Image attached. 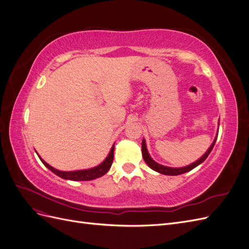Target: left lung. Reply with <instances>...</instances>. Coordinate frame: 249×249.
<instances>
[{"label": "left lung", "instance_id": "8db88e82", "mask_svg": "<svg viewBox=\"0 0 249 249\" xmlns=\"http://www.w3.org/2000/svg\"><path fill=\"white\" fill-rule=\"evenodd\" d=\"M217 136L218 134L216 135V137L212 143V145H211L209 147V149L206 152V154L203 155L200 159H198L196 162H194L190 165H188V166H185V167H179V168H173V167H167V166H164V165H161L159 163H157L156 161H154L152 159V157L149 156L148 152H147V148H146V144H145V140L143 139L142 140V157L143 159H144L145 163L148 165V166L152 168L153 170L159 172V173H162V175H165V176H178V175H182V173H185V172H188L192 170L193 168H195L196 166H198L199 164H201L203 161H205L208 156L210 155V153L212 152V149L215 145V142H216V139H217Z\"/></svg>", "mask_w": 249, "mask_h": 249}]
</instances>
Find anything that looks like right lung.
I'll list each match as a JSON object with an SVG mask.
<instances>
[{"mask_svg": "<svg viewBox=\"0 0 249 249\" xmlns=\"http://www.w3.org/2000/svg\"><path fill=\"white\" fill-rule=\"evenodd\" d=\"M38 155V154H37ZM39 157V156H38ZM113 158H114V144H113L108 157L105 159L104 162H102L97 166L90 168V169H84V170H76V171H60L54 167H52L46 161H43L39 157L41 162L44 164V166H47L52 172H54L56 176L62 178L64 179H71V180H91L97 178L103 177L105 173H107L110 169Z\"/></svg>", "mask_w": 249, "mask_h": 249, "instance_id": "1", "label": "right lung"}]
</instances>
